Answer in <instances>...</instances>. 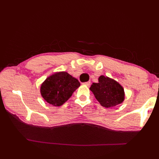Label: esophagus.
I'll use <instances>...</instances> for the list:
<instances>
[{"instance_id": "34e87169", "label": "esophagus", "mask_w": 159, "mask_h": 159, "mask_svg": "<svg viewBox=\"0 0 159 159\" xmlns=\"http://www.w3.org/2000/svg\"><path fill=\"white\" fill-rule=\"evenodd\" d=\"M83 84H84V85H87V86H89V85H91V81H87V82H85V83H84Z\"/></svg>"}]
</instances>
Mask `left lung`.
Segmentation results:
<instances>
[{"label": "left lung", "instance_id": "left-lung-1", "mask_svg": "<svg viewBox=\"0 0 159 159\" xmlns=\"http://www.w3.org/2000/svg\"><path fill=\"white\" fill-rule=\"evenodd\" d=\"M97 100L106 108L115 107L124 100L123 87L116 80L104 76H100L98 83H93L90 87Z\"/></svg>", "mask_w": 159, "mask_h": 159}]
</instances>
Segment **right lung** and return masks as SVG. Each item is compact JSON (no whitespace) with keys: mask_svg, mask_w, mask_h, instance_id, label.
Returning <instances> with one entry per match:
<instances>
[{"mask_svg":"<svg viewBox=\"0 0 159 159\" xmlns=\"http://www.w3.org/2000/svg\"><path fill=\"white\" fill-rule=\"evenodd\" d=\"M80 85L78 79L67 72H60L47 78L41 86V94L47 102L61 106Z\"/></svg>","mask_w":159,"mask_h":159,"instance_id":"right-lung-1","label":"right lung"}]
</instances>
